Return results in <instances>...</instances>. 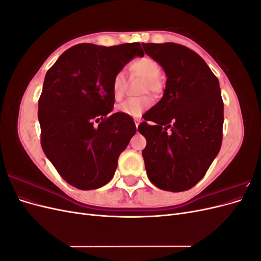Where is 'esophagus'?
Returning <instances> with one entry per match:
<instances>
[{"instance_id": "esophagus-1", "label": "esophagus", "mask_w": 261, "mask_h": 261, "mask_svg": "<svg viewBox=\"0 0 261 261\" xmlns=\"http://www.w3.org/2000/svg\"><path fill=\"white\" fill-rule=\"evenodd\" d=\"M140 122H141L140 118H135V125H136V127H138V125L140 124Z\"/></svg>"}]
</instances>
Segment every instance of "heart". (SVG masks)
I'll list each match as a JSON object with an SVG mask.
<instances>
[{
  "label": "heart",
  "instance_id": "obj_1",
  "mask_svg": "<svg viewBox=\"0 0 261 261\" xmlns=\"http://www.w3.org/2000/svg\"><path fill=\"white\" fill-rule=\"evenodd\" d=\"M130 77L144 78L140 92L159 93L163 89V81L161 78V66L155 60L149 57H143L134 60L128 65ZM127 89V80L123 72L115 74L112 81L111 92L114 100H121ZM151 106V99L148 96L129 98L116 106V112L130 117H139Z\"/></svg>",
  "mask_w": 261,
  "mask_h": 261
}]
</instances>
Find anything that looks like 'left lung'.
<instances>
[{
    "label": "left lung",
    "mask_w": 261,
    "mask_h": 261,
    "mask_svg": "<svg viewBox=\"0 0 261 261\" xmlns=\"http://www.w3.org/2000/svg\"><path fill=\"white\" fill-rule=\"evenodd\" d=\"M143 46L168 77L162 99L144 117L154 124L138 126L147 140L143 150L147 175L163 191H188L206 174L222 144L224 108L219 81L187 46L173 42Z\"/></svg>",
    "instance_id": "left-lung-1"
}]
</instances>
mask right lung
Segmentation results:
<instances>
[{"label":"right lung","instance_id":"obj_1","mask_svg":"<svg viewBox=\"0 0 261 261\" xmlns=\"http://www.w3.org/2000/svg\"><path fill=\"white\" fill-rule=\"evenodd\" d=\"M135 57H144L138 42L109 48L81 43L46 72L38 102L41 147L69 185L90 191L109 183L135 135L130 116L110 113L113 77Z\"/></svg>","mask_w":261,"mask_h":261}]
</instances>
